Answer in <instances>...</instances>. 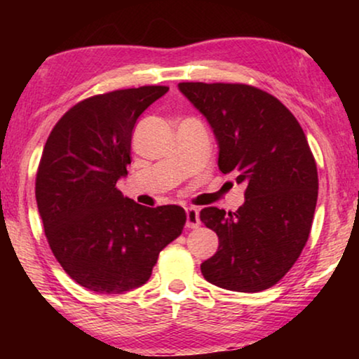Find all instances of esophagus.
<instances>
[{
    "label": "esophagus",
    "instance_id": "34e87169",
    "mask_svg": "<svg viewBox=\"0 0 359 359\" xmlns=\"http://www.w3.org/2000/svg\"><path fill=\"white\" fill-rule=\"evenodd\" d=\"M199 225H201V220H199L198 209H194V208L186 209V227H188V229H198Z\"/></svg>",
    "mask_w": 359,
    "mask_h": 359
}]
</instances>
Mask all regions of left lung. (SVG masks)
I'll list each match as a JSON object with an SVG mask.
<instances>
[{
    "mask_svg": "<svg viewBox=\"0 0 359 359\" xmlns=\"http://www.w3.org/2000/svg\"><path fill=\"white\" fill-rule=\"evenodd\" d=\"M219 142V170L243 183L235 212L205 208L201 220L219 250L201 264L215 286L258 292L301 257L318 194L317 165L301 124L278 97L243 83H180Z\"/></svg>",
    "mask_w": 359,
    "mask_h": 359,
    "instance_id": "obj_1",
    "label": "left lung"
}]
</instances>
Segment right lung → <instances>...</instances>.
I'll return each instance as SVG.
<instances>
[{
  "instance_id": "obj_1",
  "label": "right lung",
  "mask_w": 359,
  "mask_h": 359,
  "mask_svg": "<svg viewBox=\"0 0 359 359\" xmlns=\"http://www.w3.org/2000/svg\"><path fill=\"white\" fill-rule=\"evenodd\" d=\"M166 91L140 86L86 97L60 117L43 147L36 175L43 232L65 273L90 291L121 294L145 284L161 250L183 232V208H145L116 186L130 165L137 119Z\"/></svg>"
}]
</instances>
